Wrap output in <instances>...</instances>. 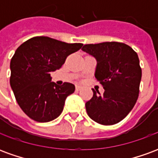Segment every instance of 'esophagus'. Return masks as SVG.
Returning a JSON list of instances; mask_svg holds the SVG:
<instances>
[{
	"label": "esophagus",
	"instance_id": "34e87169",
	"mask_svg": "<svg viewBox=\"0 0 158 158\" xmlns=\"http://www.w3.org/2000/svg\"><path fill=\"white\" fill-rule=\"evenodd\" d=\"M81 88H82L81 86L77 85V86H76V90H80V89H81Z\"/></svg>",
	"mask_w": 158,
	"mask_h": 158
}]
</instances>
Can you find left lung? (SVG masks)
Instances as JSON below:
<instances>
[{"label":"left lung","instance_id":"8db88e82","mask_svg":"<svg viewBox=\"0 0 158 158\" xmlns=\"http://www.w3.org/2000/svg\"><path fill=\"white\" fill-rule=\"evenodd\" d=\"M83 52L96 60L95 77L102 85V96L93 90L85 103L88 116L103 125H113L124 118L139 96L141 69L138 55L130 46L120 42L85 45Z\"/></svg>","mask_w":158,"mask_h":158}]
</instances>
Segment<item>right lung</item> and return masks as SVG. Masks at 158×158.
Returning a JSON list of instances; mask_svg holds the SVG:
<instances>
[{
    "label": "right lung",
    "instance_id": "right-lung-1",
    "mask_svg": "<svg viewBox=\"0 0 158 158\" xmlns=\"http://www.w3.org/2000/svg\"><path fill=\"white\" fill-rule=\"evenodd\" d=\"M82 45L37 36L16 50L10 62V85L17 102L30 118L46 123L62 113L66 99L74 92L75 86L71 83L57 85L52 82L51 72L61 69L67 56Z\"/></svg>",
    "mask_w": 158,
    "mask_h": 158
}]
</instances>
